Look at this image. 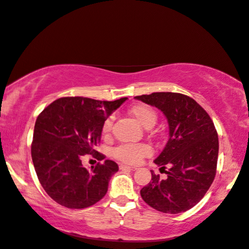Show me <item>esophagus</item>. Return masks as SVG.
<instances>
[{
    "label": "esophagus",
    "instance_id": "1",
    "mask_svg": "<svg viewBox=\"0 0 249 249\" xmlns=\"http://www.w3.org/2000/svg\"><path fill=\"white\" fill-rule=\"evenodd\" d=\"M119 168L121 169V170H124V169H129V170H135V169H137L136 167H134V166H128V165H124V164H121L120 166H119Z\"/></svg>",
    "mask_w": 249,
    "mask_h": 249
}]
</instances>
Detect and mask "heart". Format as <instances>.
I'll return each instance as SVG.
<instances>
[{
    "instance_id": "b5f03b06",
    "label": "heart",
    "mask_w": 249,
    "mask_h": 249,
    "mask_svg": "<svg viewBox=\"0 0 249 249\" xmlns=\"http://www.w3.org/2000/svg\"><path fill=\"white\" fill-rule=\"evenodd\" d=\"M131 115L135 120L145 128L152 126L157 123L158 115L152 107L148 106H135L131 108ZM113 124V117L106 119L102 126L103 133H108ZM152 152L151 148L145 143H124L117 147L114 150V157L119 161L126 164H136L139 163L142 158L150 156Z\"/></svg>"
}]
</instances>
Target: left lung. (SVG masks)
I'll list each match as a JSON object with an SVG mask.
<instances>
[{"label": "left lung", "instance_id": "obj_1", "mask_svg": "<svg viewBox=\"0 0 249 249\" xmlns=\"http://www.w3.org/2000/svg\"><path fill=\"white\" fill-rule=\"evenodd\" d=\"M159 108L168 123L169 139L154 160L167 178L151 171V181L141 190L146 203L160 212L178 214L201 200L216 174L218 136L208 113L194 99L177 92L134 97Z\"/></svg>", "mask_w": 249, "mask_h": 249}]
</instances>
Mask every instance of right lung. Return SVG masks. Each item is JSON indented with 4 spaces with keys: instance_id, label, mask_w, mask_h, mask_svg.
Listing matches in <instances>:
<instances>
[{
    "instance_id": "right-lung-1",
    "label": "right lung",
    "mask_w": 249,
    "mask_h": 249,
    "mask_svg": "<svg viewBox=\"0 0 249 249\" xmlns=\"http://www.w3.org/2000/svg\"><path fill=\"white\" fill-rule=\"evenodd\" d=\"M128 98L99 101L83 97L55 100L35 123L32 160L43 190L54 201L69 209H84L106 196L118 165L110 160L96 167H83L81 157L96 154L108 116ZM98 159L104 157L99 153Z\"/></svg>"
}]
</instances>
